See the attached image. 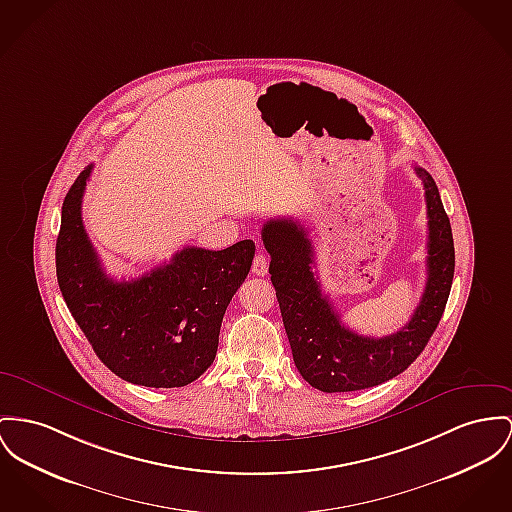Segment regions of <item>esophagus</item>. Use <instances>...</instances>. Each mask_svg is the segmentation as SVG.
<instances>
[{"instance_id": "34e87169", "label": "esophagus", "mask_w": 512, "mask_h": 512, "mask_svg": "<svg viewBox=\"0 0 512 512\" xmlns=\"http://www.w3.org/2000/svg\"><path fill=\"white\" fill-rule=\"evenodd\" d=\"M252 273H254V275H266V273H268V258H266V254L258 252V254L254 256Z\"/></svg>"}]
</instances>
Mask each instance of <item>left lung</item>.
<instances>
[{"label":"left lung","mask_w":512,"mask_h":512,"mask_svg":"<svg viewBox=\"0 0 512 512\" xmlns=\"http://www.w3.org/2000/svg\"><path fill=\"white\" fill-rule=\"evenodd\" d=\"M425 188L429 242L427 283L408 324L371 338L341 324L312 272L314 250L308 231L293 219H270L262 240L270 252V273L293 361L310 386L322 392H353L404 373L437 330L454 277V240L433 176L415 167Z\"/></svg>","instance_id":"1"}]
</instances>
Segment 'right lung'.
<instances>
[{"mask_svg": "<svg viewBox=\"0 0 512 512\" xmlns=\"http://www.w3.org/2000/svg\"><path fill=\"white\" fill-rule=\"evenodd\" d=\"M93 165L77 176L62 205L56 275L62 297L97 357L120 378L178 388L215 359L223 314L250 272L254 242L225 250L186 246L137 279L104 273L85 233L81 200Z\"/></svg>", "mask_w": 512, "mask_h": 512, "instance_id": "obj_1", "label": "right lung"}]
</instances>
